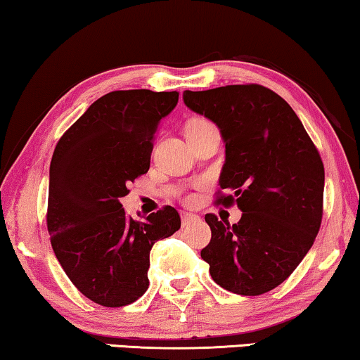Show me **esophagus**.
I'll return each mask as SVG.
<instances>
[{
    "mask_svg": "<svg viewBox=\"0 0 360 360\" xmlns=\"http://www.w3.org/2000/svg\"><path fill=\"white\" fill-rule=\"evenodd\" d=\"M196 221H200V216L198 214L181 213V226H190V224L196 223Z\"/></svg>",
    "mask_w": 360,
    "mask_h": 360,
    "instance_id": "34e87169",
    "label": "esophagus"
}]
</instances>
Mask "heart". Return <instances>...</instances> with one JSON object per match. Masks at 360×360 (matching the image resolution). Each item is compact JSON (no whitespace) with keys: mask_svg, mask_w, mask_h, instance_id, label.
<instances>
[{"mask_svg":"<svg viewBox=\"0 0 360 360\" xmlns=\"http://www.w3.org/2000/svg\"><path fill=\"white\" fill-rule=\"evenodd\" d=\"M205 122H206V121L196 120V121H191V122H190V124H188V126H186V127H191V126H198V124H205Z\"/></svg>","mask_w":360,"mask_h":360,"instance_id":"obj_1","label":"heart"}]
</instances>
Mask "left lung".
<instances>
[{"label": "left lung", "instance_id": "obj_1", "mask_svg": "<svg viewBox=\"0 0 360 360\" xmlns=\"http://www.w3.org/2000/svg\"><path fill=\"white\" fill-rule=\"evenodd\" d=\"M184 101L213 121L226 142L216 205L243 211L233 226L213 213L205 216L211 240L201 259L228 292L267 293L292 275L316 239L321 155L292 106L257 83L186 90Z\"/></svg>", "mask_w": 360, "mask_h": 360}]
</instances>
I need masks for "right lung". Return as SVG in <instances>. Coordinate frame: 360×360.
<instances>
[{"label":"right lung","mask_w":360,"mask_h":360,"mask_svg":"<svg viewBox=\"0 0 360 360\" xmlns=\"http://www.w3.org/2000/svg\"><path fill=\"white\" fill-rule=\"evenodd\" d=\"M176 91L117 90L101 96L58 139L51 162L47 231L78 292L101 307L134 303L149 288L154 243L180 229L175 208L127 218L121 198L147 174L160 120Z\"/></svg>","instance_id":"add662e5"}]
</instances>
